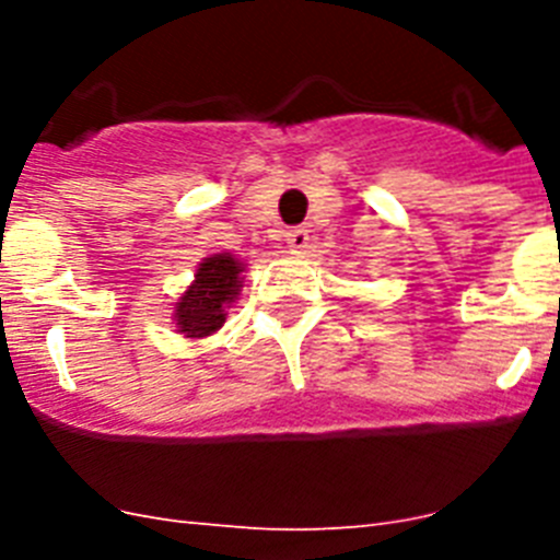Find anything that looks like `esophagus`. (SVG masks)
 <instances>
[{
  "instance_id": "1",
  "label": "esophagus",
  "mask_w": 560,
  "mask_h": 560,
  "mask_svg": "<svg viewBox=\"0 0 560 560\" xmlns=\"http://www.w3.org/2000/svg\"><path fill=\"white\" fill-rule=\"evenodd\" d=\"M308 230H303V226H296V230H289L285 232V244H289L291 252H305L308 249Z\"/></svg>"
}]
</instances>
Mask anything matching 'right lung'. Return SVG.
I'll return each instance as SVG.
<instances>
[{"mask_svg": "<svg viewBox=\"0 0 560 560\" xmlns=\"http://www.w3.org/2000/svg\"><path fill=\"white\" fill-rule=\"evenodd\" d=\"M241 271L244 264L230 252L205 257L196 269V280L187 285L176 303L173 323L187 339H205L226 323V308L241 294Z\"/></svg>", "mask_w": 560, "mask_h": 560, "instance_id": "right-lung-1", "label": "right lung"}]
</instances>
